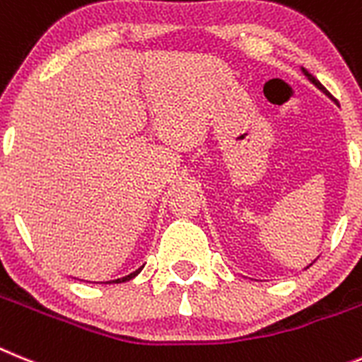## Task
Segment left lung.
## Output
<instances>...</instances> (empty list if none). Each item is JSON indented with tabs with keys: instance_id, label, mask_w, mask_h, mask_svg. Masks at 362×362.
<instances>
[{
	"instance_id": "left-lung-1",
	"label": "left lung",
	"mask_w": 362,
	"mask_h": 362,
	"mask_svg": "<svg viewBox=\"0 0 362 362\" xmlns=\"http://www.w3.org/2000/svg\"><path fill=\"white\" fill-rule=\"evenodd\" d=\"M303 72H304V76H306V78H308V80L312 81V83H313V86H315V87H317V89H320V90H322V93H325V94H326V96H329V93H328V90H326V89H325V87H322V83H320V81H319V80H317V78H315V76H312V74H310V72H308V71H306V69H303Z\"/></svg>"
}]
</instances>
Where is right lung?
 <instances>
[{
	"label": "right lung",
	"instance_id": "add662e5",
	"mask_svg": "<svg viewBox=\"0 0 362 362\" xmlns=\"http://www.w3.org/2000/svg\"><path fill=\"white\" fill-rule=\"evenodd\" d=\"M144 268V266H142ZM142 268H138L136 272H133V273H129V275H125V276H122V279H116V281H112V282H109V284H120V282H125V281H131V279H134V276L138 275V273L142 272Z\"/></svg>",
	"mask_w": 362,
	"mask_h": 362
}]
</instances>
